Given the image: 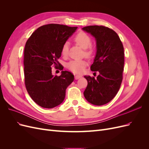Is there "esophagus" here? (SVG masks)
I'll return each instance as SVG.
<instances>
[{
	"instance_id": "obj_1",
	"label": "esophagus",
	"mask_w": 149,
	"mask_h": 149,
	"mask_svg": "<svg viewBox=\"0 0 149 149\" xmlns=\"http://www.w3.org/2000/svg\"><path fill=\"white\" fill-rule=\"evenodd\" d=\"M81 77H82V76H81V75H77V74H76V75H75V76H74V78H75V79H78L79 78H81Z\"/></svg>"
}]
</instances>
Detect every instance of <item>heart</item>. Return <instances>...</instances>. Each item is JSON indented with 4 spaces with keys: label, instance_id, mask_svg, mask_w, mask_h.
Listing matches in <instances>:
<instances>
[{
    "label": "heart",
    "instance_id": "obj_1",
    "mask_svg": "<svg viewBox=\"0 0 149 149\" xmlns=\"http://www.w3.org/2000/svg\"><path fill=\"white\" fill-rule=\"evenodd\" d=\"M74 41L79 46L84 49V55L90 57L93 55V50L90 47L91 45L92 40L89 35L84 31H81L76 35ZM68 53V43H65L61 48V54L63 56H66ZM87 62L84 60H71L67 64V68L70 71L75 73H81L84 70L87 66Z\"/></svg>",
    "mask_w": 149,
    "mask_h": 149
}]
</instances>
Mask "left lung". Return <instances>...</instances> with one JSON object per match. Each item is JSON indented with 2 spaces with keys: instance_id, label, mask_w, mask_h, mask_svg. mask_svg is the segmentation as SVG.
Returning a JSON list of instances; mask_svg holds the SVG:
<instances>
[{
  "instance_id": "obj_1",
  "label": "left lung",
  "mask_w": 149,
  "mask_h": 149,
  "mask_svg": "<svg viewBox=\"0 0 149 149\" xmlns=\"http://www.w3.org/2000/svg\"><path fill=\"white\" fill-rule=\"evenodd\" d=\"M82 30L95 38L96 54L91 70L100 73L97 78L84 76L88 81L84 96L92 104H106L116 96L123 81V45L118 35L106 26L91 25L85 26Z\"/></svg>"
}]
</instances>
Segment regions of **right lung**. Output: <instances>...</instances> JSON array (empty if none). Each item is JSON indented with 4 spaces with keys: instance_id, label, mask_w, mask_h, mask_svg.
<instances>
[{
    "instance_id": "add662e5",
    "label": "right lung",
    "mask_w": 149,
    "mask_h": 149,
    "mask_svg": "<svg viewBox=\"0 0 149 149\" xmlns=\"http://www.w3.org/2000/svg\"><path fill=\"white\" fill-rule=\"evenodd\" d=\"M78 27L51 24L38 28L26 42L24 65L25 84L31 98L43 108L55 107L63 102L67 87L73 81L71 72L52 74V65L63 70L58 60L61 48Z\"/></svg>"
}]
</instances>
